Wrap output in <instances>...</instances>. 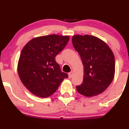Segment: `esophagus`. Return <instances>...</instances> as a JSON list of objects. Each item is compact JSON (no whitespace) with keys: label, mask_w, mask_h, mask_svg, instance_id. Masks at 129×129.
<instances>
[{"label":"esophagus","mask_w":129,"mask_h":129,"mask_svg":"<svg viewBox=\"0 0 129 129\" xmlns=\"http://www.w3.org/2000/svg\"><path fill=\"white\" fill-rule=\"evenodd\" d=\"M72 75H73V72H71L70 73H69V79L72 78Z\"/></svg>","instance_id":"1"}]
</instances>
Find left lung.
I'll return each mask as SVG.
<instances>
[{"mask_svg": "<svg viewBox=\"0 0 129 129\" xmlns=\"http://www.w3.org/2000/svg\"><path fill=\"white\" fill-rule=\"evenodd\" d=\"M72 41L84 66L83 82L76 86L77 90L87 97L102 93L115 75L113 52L104 41L93 36L75 35Z\"/></svg>", "mask_w": 129, "mask_h": 129, "instance_id": "8db88e82", "label": "left lung"}]
</instances>
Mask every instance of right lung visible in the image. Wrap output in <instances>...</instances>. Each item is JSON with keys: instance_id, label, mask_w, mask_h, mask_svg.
I'll use <instances>...</instances> for the list:
<instances>
[{"instance_id": "right-lung-1", "label": "right lung", "mask_w": 129, "mask_h": 129, "mask_svg": "<svg viewBox=\"0 0 129 129\" xmlns=\"http://www.w3.org/2000/svg\"><path fill=\"white\" fill-rule=\"evenodd\" d=\"M69 40L68 36H40L23 47L17 65L20 80L32 93L45 98L52 95L68 77L61 71L55 57Z\"/></svg>"}]
</instances>
